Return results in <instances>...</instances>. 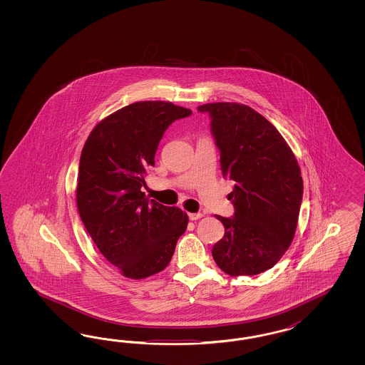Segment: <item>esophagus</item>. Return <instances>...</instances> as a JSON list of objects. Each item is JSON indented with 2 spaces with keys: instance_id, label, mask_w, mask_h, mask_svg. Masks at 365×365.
I'll list each match as a JSON object with an SVG mask.
<instances>
[{
  "instance_id": "esophagus-1",
  "label": "esophagus",
  "mask_w": 365,
  "mask_h": 365,
  "mask_svg": "<svg viewBox=\"0 0 365 365\" xmlns=\"http://www.w3.org/2000/svg\"><path fill=\"white\" fill-rule=\"evenodd\" d=\"M202 217H203V214H202V212H190V214H188L190 221H197V220L202 218Z\"/></svg>"
}]
</instances>
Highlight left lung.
I'll return each instance as SVG.
<instances>
[{"label":"left lung","instance_id":"obj_1","mask_svg":"<svg viewBox=\"0 0 365 365\" xmlns=\"http://www.w3.org/2000/svg\"><path fill=\"white\" fill-rule=\"evenodd\" d=\"M211 133L222 175L235 182L232 218L217 215L225 235L211 253L229 276H255L273 267L293 241L304 185L299 163L276 127L240 103H209Z\"/></svg>","mask_w":365,"mask_h":365}]
</instances>
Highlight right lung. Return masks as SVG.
<instances>
[{"instance_id": "1", "label": "right lung", "mask_w": 365, "mask_h": 365, "mask_svg": "<svg viewBox=\"0 0 365 365\" xmlns=\"http://www.w3.org/2000/svg\"><path fill=\"white\" fill-rule=\"evenodd\" d=\"M191 110L168 101H138L92 130L78 165L80 218L100 253L123 276L142 279L171 261L187 229L186 212L147 198V170L168 125Z\"/></svg>"}]
</instances>
